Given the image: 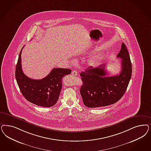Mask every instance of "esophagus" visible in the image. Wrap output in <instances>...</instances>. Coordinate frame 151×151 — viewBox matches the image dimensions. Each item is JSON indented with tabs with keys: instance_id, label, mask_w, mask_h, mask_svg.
<instances>
[{
	"instance_id": "obj_1",
	"label": "esophagus",
	"mask_w": 151,
	"mask_h": 151,
	"mask_svg": "<svg viewBox=\"0 0 151 151\" xmlns=\"http://www.w3.org/2000/svg\"><path fill=\"white\" fill-rule=\"evenodd\" d=\"M72 75L74 76H77L78 75V73L77 71L76 70H74L72 72Z\"/></svg>"
}]
</instances>
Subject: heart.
I'll return each mask as SVG.
<instances>
[{
    "label": "heart",
    "mask_w": 151,
    "mask_h": 151,
    "mask_svg": "<svg viewBox=\"0 0 151 151\" xmlns=\"http://www.w3.org/2000/svg\"><path fill=\"white\" fill-rule=\"evenodd\" d=\"M96 62H97V60L95 58H91V59H89L88 61V63L91 66L94 65L96 63Z\"/></svg>",
    "instance_id": "b5f03b06"
}]
</instances>
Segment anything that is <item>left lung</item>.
Instances as JSON below:
<instances>
[{"label":"left lung","instance_id":"1","mask_svg":"<svg viewBox=\"0 0 151 151\" xmlns=\"http://www.w3.org/2000/svg\"><path fill=\"white\" fill-rule=\"evenodd\" d=\"M117 57L122 59L121 70L118 75L107 77L104 64L90 67L80 74L83 83L80 93L86 106L105 107L117 102L124 95L132 70L130 57L124 43Z\"/></svg>","mask_w":151,"mask_h":151}]
</instances>
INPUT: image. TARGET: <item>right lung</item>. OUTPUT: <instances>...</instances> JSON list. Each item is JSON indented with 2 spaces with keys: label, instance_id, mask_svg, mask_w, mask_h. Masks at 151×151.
Returning a JSON list of instances; mask_svg holds the SVG:
<instances>
[{
  "label": "right lung",
  "instance_id": "add662e5",
  "mask_svg": "<svg viewBox=\"0 0 151 151\" xmlns=\"http://www.w3.org/2000/svg\"><path fill=\"white\" fill-rule=\"evenodd\" d=\"M23 49V48H22ZM20 52L15 69V78L24 97L30 103L44 107H50L57 102L62 87L64 76L72 70L68 68H53L42 79H33L23 72Z\"/></svg>",
  "mask_w": 151,
  "mask_h": 151
}]
</instances>
